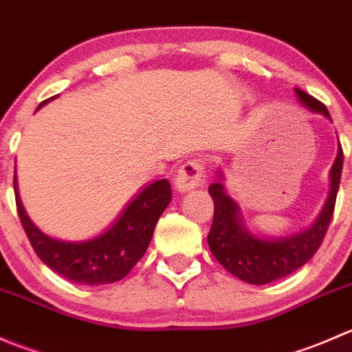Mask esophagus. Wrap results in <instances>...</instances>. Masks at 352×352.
I'll list each match as a JSON object with an SVG mask.
<instances>
[{"label": "esophagus", "mask_w": 352, "mask_h": 352, "mask_svg": "<svg viewBox=\"0 0 352 352\" xmlns=\"http://www.w3.org/2000/svg\"><path fill=\"white\" fill-rule=\"evenodd\" d=\"M202 165L199 163V160H189V162L184 163L179 168L175 177V190L179 192H189V190L196 189L197 186H201L202 179Z\"/></svg>", "instance_id": "obj_1"}]
</instances>
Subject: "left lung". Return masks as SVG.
<instances>
[{
  "mask_svg": "<svg viewBox=\"0 0 352 352\" xmlns=\"http://www.w3.org/2000/svg\"><path fill=\"white\" fill-rule=\"evenodd\" d=\"M298 102L310 112L330 119L324 104L315 100L305 91L294 88ZM342 148L330 168V190L325 204L315 221L308 228L291 235H264L257 230H250L245 223L239 202L225 187V175L221 170L216 172V182L209 186V196L214 202V218L208 235V245L216 261L235 278L248 285H267V283L289 276L301 265L307 264L318 250L327 233L333 214L337 190H339L340 172H342Z\"/></svg>",
  "mask_w": 352,
  "mask_h": 352,
  "instance_id": "1",
  "label": "left lung"
}]
</instances>
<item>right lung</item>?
I'll return each instance as SVG.
<instances>
[{
	"instance_id": "1",
	"label": "right lung",
	"mask_w": 352,
	"mask_h": 352,
	"mask_svg": "<svg viewBox=\"0 0 352 352\" xmlns=\"http://www.w3.org/2000/svg\"><path fill=\"white\" fill-rule=\"evenodd\" d=\"M56 97L42 102L37 110ZM13 184L20 221L38 258L56 274L87 286L110 285L126 278L146 252L156 221L172 201L166 179L156 180L131 199L116 221L100 235L88 240H61L42 232L27 214L19 192L16 172Z\"/></svg>"
}]
</instances>
